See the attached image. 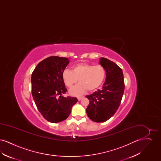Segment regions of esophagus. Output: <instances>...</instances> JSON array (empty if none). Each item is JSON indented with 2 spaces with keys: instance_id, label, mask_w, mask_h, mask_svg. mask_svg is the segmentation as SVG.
Wrapping results in <instances>:
<instances>
[{
  "instance_id": "obj_1",
  "label": "esophagus",
  "mask_w": 161,
  "mask_h": 161,
  "mask_svg": "<svg viewBox=\"0 0 161 161\" xmlns=\"http://www.w3.org/2000/svg\"><path fill=\"white\" fill-rule=\"evenodd\" d=\"M84 98V97H78V101H80L82 98Z\"/></svg>"
}]
</instances>
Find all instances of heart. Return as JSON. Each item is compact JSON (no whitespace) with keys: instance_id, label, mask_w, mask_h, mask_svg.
Wrapping results in <instances>:
<instances>
[{"instance_id":"b5f03b06","label":"heart","mask_w":161,"mask_h":161,"mask_svg":"<svg viewBox=\"0 0 161 161\" xmlns=\"http://www.w3.org/2000/svg\"><path fill=\"white\" fill-rule=\"evenodd\" d=\"M62 80L66 86L71 88L78 81L79 83L69 91L72 95L78 96L87 90L93 91L100 87L106 77V69L101 65L93 66L87 63H78L72 70L65 69L62 72Z\"/></svg>"}]
</instances>
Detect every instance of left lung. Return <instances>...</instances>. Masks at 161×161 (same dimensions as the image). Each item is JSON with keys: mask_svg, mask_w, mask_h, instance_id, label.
<instances>
[{"mask_svg": "<svg viewBox=\"0 0 161 161\" xmlns=\"http://www.w3.org/2000/svg\"><path fill=\"white\" fill-rule=\"evenodd\" d=\"M100 63L106 70V80L101 89L86 96L90 101L86 113L96 123L105 122L115 114L121 104L125 87L122 69L106 58H101Z\"/></svg>", "mask_w": 161, "mask_h": 161, "instance_id": "obj_1", "label": "left lung"}]
</instances>
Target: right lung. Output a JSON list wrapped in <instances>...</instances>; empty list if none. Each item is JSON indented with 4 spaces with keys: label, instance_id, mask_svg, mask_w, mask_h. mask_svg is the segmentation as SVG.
<instances>
[{
    "label": "right lung",
    "instance_id": "1",
    "mask_svg": "<svg viewBox=\"0 0 161 161\" xmlns=\"http://www.w3.org/2000/svg\"><path fill=\"white\" fill-rule=\"evenodd\" d=\"M66 57L51 56L40 61L31 75V92L39 112L49 122L57 123L69 116L76 97L61 96L67 89L62 72L69 64Z\"/></svg>",
    "mask_w": 161,
    "mask_h": 161
}]
</instances>
